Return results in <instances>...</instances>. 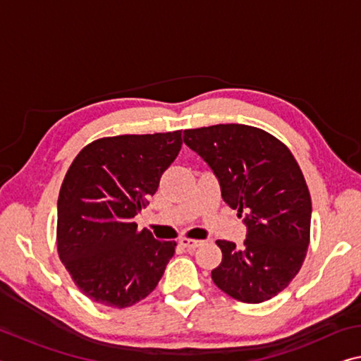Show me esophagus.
Wrapping results in <instances>:
<instances>
[{"label":"esophagus","mask_w":361,"mask_h":361,"mask_svg":"<svg viewBox=\"0 0 361 361\" xmlns=\"http://www.w3.org/2000/svg\"><path fill=\"white\" fill-rule=\"evenodd\" d=\"M180 244L188 250H194L202 244V241H199V239H191V238H181Z\"/></svg>","instance_id":"obj_1"}]
</instances>
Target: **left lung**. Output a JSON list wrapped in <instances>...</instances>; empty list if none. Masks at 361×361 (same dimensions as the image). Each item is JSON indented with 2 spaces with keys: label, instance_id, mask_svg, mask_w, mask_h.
I'll return each mask as SVG.
<instances>
[{
  "label": "left lung",
  "instance_id": "1",
  "mask_svg": "<svg viewBox=\"0 0 361 361\" xmlns=\"http://www.w3.org/2000/svg\"><path fill=\"white\" fill-rule=\"evenodd\" d=\"M183 141L220 181L221 197L238 209L244 247L219 239L216 288L245 304L278 295L295 278L310 244L312 199L293 152L268 131L241 123L185 130Z\"/></svg>",
  "mask_w": 361,
  "mask_h": 361
}]
</instances>
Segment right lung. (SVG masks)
<instances>
[{
	"label": "right lung",
	"mask_w": 361,
	"mask_h": 361,
	"mask_svg": "<svg viewBox=\"0 0 361 361\" xmlns=\"http://www.w3.org/2000/svg\"><path fill=\"white\" fill-rule=\"evenodd\" d=\"M181 131L106 136L77 154L57 201V254L93 302L127 308L156 289L176 243L138 230L135 216L178 156Z\"/></svg>",
	"instance_id": "right-lung-1"
}]
</instances>
